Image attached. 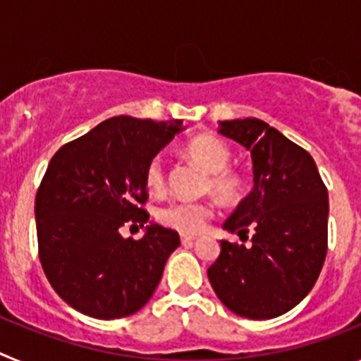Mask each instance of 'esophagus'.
<instances>
[{"instance_id":"obj_1","label":"esophagus","mask_w":361,"mask_h":361,"mask_svg":"<svg viewBox=\"0 0 361 361\" xmlns=\"http://www.w3.org/2000/svg\"><path fill=\"white\" fill-rule=\"evenodd\" d=\"M180 240H183V244H193L197 237L195 235H180Z\"/></svg>"}]
</instances>
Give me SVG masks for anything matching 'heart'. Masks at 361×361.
Segmentation results:
<instances>
[{
    "label": "heart",
    "instance_id": "obj_1",
    "mask_svg": "<svg viewBox=\"0 0 361 361\" xmlns=\"http://www.w3.org/2000/svg\"><path fill=\"white\" fill-rule=\"evenodd\" d=\"M186 157L195 162L206 173H209L206 190L222 202H231L238 197L242 180L237 173L226 170L231 162V152L228 146L215 135H200L188 142ZM145 183L152 193H162L166 190V170L161 157L149 161L145 171ZM213 208L208 202H190V200H173L157 212L161 224L175 231L195 235L200 233L208 220L212 219Z\"/></svg>",
    "mask_w": 361,
    "mask_h": 361
}]
</instances>
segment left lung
I'll list each match as a JSON object with an SVG mask.
<instances>
[{
    "instance_id": "1",
    "label": "left lung",
    "mask_w": 361,
    "mask_h": 361,
    "mask_svg": "<svg viewBox=\"0 0 361 361\" xmlns=\"http://www.w3.org/2000/svg\"><path fill=\"white\" fill-rule=\"evenodd\" d=\"M220 135L251 153L253 190L224 222L251 245L220 240L208 279L238 317L269 320L298 305L327 255L329 197L312 157L260 119L220 121ZM247 238V237H245Z\"/></svg>"
}]
</instances>
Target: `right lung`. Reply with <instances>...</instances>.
<instances>
[{"label":"right lung","instance_id":"obj_1","mask_svg":"<svg viewBox=\"0 0 361 361\" xmlns=\"http://www.w3.org/2000/svg\"><path fill=\"white\" fill-rule=\"evenodd\" d=\"M183 130V121L111 117L50 161L36 195L39 260L75 311L99 320L130 317L157 289L178 233L149 222L133 241L120 228L148 224L146 166Z\"/></svg>","mask_w":361,"mask_h":361}]
</instances>
